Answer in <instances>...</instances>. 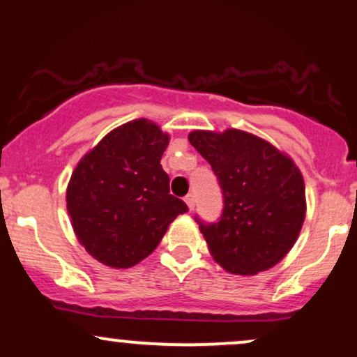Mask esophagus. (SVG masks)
Segmentation results:
<instances>
[{"label": "esophagus", "instance_id": "esophagus-1", "mask_svg": "<svg viewBox=\"0 0 357 357\" xmlns=\"http://www.w3.org/2000/svg\"><path fill=\"white\" fill-rule=\"evenodd\" d=\"M184 203L188 204V208H190V211H192V208H195V196L188 195L186 198H184Z\"/></svg>", "mask_w": 357, "mask_h": 357}]
</instances>
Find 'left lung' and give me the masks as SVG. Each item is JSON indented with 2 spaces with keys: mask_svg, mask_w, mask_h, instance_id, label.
<instances>
[{
  "mask_svg": "<svg viewBox=\"0 0 357 357\" xmlns=\"http://www.w3.org/2000/svg\"><path fill=\"white\" fill-rule=\"evenodd\" d=\"M191 146L210 162L223 190L218 223H199L211 257L235 275L275 267L292 250L305 220L304 176L272 142L241 129H196Z\"/></svg>",
  "mask_w": 357,
  "mask_h": 357,
  "instance_id": "left-lung-1",
  "label": "left lung"
}]
</instances>
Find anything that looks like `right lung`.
<instances>
[{"instance_id":"add662e5","label":"right lung","mask_w":357,"mask_h":357,"mask_svg":"<svg viewBox=\"0 0 357 357\" xmlns=\"http://www.w3.org/2000/svg\"><path fill=\"white\" fill-rule=\"evenodd\" d=\"M171 134L134 119L87 151L67 186V211L79 243L112 268H130L154 252L186 203L169 195L161 158Z\"/></svg>"}]
</instances>
